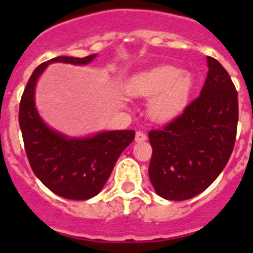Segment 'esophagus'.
Returning <instances> with one entry per match:
<instances>
[{
  "label": "esophagus",
  "instance_id": "1",
  "mask_svg": "<svg viewBox=\"0 0 253 253\" xmlns=\"http://www.w3.org/2000/svg\"><path fill=\"white\" fill-rule=\"evenodd\" d=\"M147 140V135L143 131H137L135 133V142H144Z\"/></svg>",
  "mask_w": 253,
  "mask_h": 253
}]
</instances>
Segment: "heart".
<instances>
[{"label":"heart","instance_id":"b5f03b06","mask_svg":"<svg viewBox=\"0 0 253 253\" xmlns=\"http://www.w3.org/2000/svg\"><path fill=\"white\" fill-rule=\"evenodd\" d=\"M133 97H151L148 114L157 123L176 119L190 101L193 78L177 67L160 66L135 73L125 82Z\"/></svg>","mask_w":253,"mask_h":253}]
</instances>
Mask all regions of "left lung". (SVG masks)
Returning <instances> with one entry per match:
<instances>
[{
  "label": "left lung",
  "mask_w": 253,
  "mask_h": 253,
  "mask_svg": "<svg viewBox=\"0 0 253 253\" xmlns=\"http://www.w3.org/2000/svg\"><path fill=\"white\" fill-rule=\"evenodd\" d=\"M208 75L198 99L161 130L148 134L149 180L167 200H187L213 184L236 142L238 99L231 77L218 60L207 57Z\"/></svg>",
  "instance_id": "left-lung-1"
}]
</instances>
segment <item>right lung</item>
<instances>
[{"mask_svg":"<svg viewBox=\"0 0 253 253\" xmlns=\"http://www.w3.org/2000/svg\"><path fill=\"white\" fill-rule=\"evenodd\" d=\"M96 58L55 57L35 68L19 109V124L29 163L49 190L71 200H87L100 193L116 161L134 140V130L99 131L88 137H67L44 123L35 106V86L51 63L86 66Z\"/></svg>","mask_w":253,"mask_h":253,"instance_id":"add662e5","label":"right lung"}]
</instances>
